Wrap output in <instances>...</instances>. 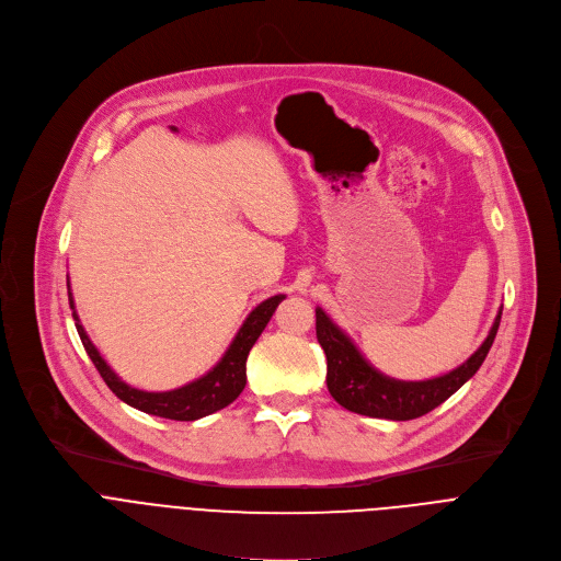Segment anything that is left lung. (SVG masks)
Masks as SVG:
<instances>
[{"label":"left lung","instance_id":"obj_1","mask_svg":"<svg viewBox=\"0 0 561 561\" xmlns=\"http://www.w3.org/2000/svg\"><path fill=\"white\" fill-rule=\"evenodd\" d=\"M314 317L317 342L327 353V383L335 402L366 417L407 422L422 417L444 404L453 392H457L479 370L495 342L502 310L497 312L484 344L461 366L442 377L424 381H402L386 377L368 364L353 340L331 322V317L322 308H314Z\"/></svg>","mask_w":561,"mask_h":561}]
</instances>
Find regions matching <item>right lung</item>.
<instances>
[{
    "mask_svg": "<svg viewBox=\"0 0 561 561\" xmlns=\"http://www.w3.org/2000/svg\"><path fill=\"white\" fill-rule=\"evenodd\" d=\"M284 297L286 295L268 297L257 308H253L251 314L247 317V322L242 324V329L237 331V335L230 342L224 357L206 375H202L199 379H195L186 386H180L175 390L148 392V390H139V388H133L126 381H122L115 375V370L104 362L100 351L89 340L82 322H79V317L75 312V304H72V293L68 286V301L72 308L75 329H77L79 340H82L89 357L93 359L95 368L100 370L102 379L106 381V386L128 407L141 411V413L154 415V417H167V420H175V422H195V420L217 413L234 402L239 392H242L247 386L249 353H251L253 344L257 342V337L262 335V331L266 329V324L271 322L275 308L279 306V301Z\"/></svg>",
    "mask_w": 561,
    "mask_h": 561,
    "instance_id": "right-lung-1",
    "label": "right lung"
}]
</instances>
